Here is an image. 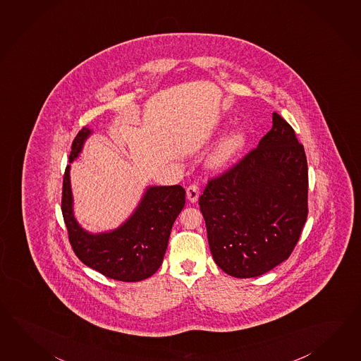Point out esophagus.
I'll list each match as a JSON object with an SVG mask.
<instances>
[{
  "label": "esophagus",
  "instance_id": "obj_1",
  "mask_svg": "<svg viewBox=\"0 0 361 361\" xmlns=\"http://www.w3.org/2000/svg\"><path fill=\"white\" fill-rule=\"evenodd\" d=\"M199 195H200V187L197 185H190L187 187V199L191 202H197L199 199Z\"/></svg>",
  "mask_w": 361,
  "mask_h": 361
}]
</instances>
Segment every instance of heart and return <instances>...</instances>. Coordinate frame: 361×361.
Masks as SVG:
<instances>
[{
    "instance_id": "obj_1",
    "label": "heart",
    "mask_w": 361,
    "mask_h": 361,
    "mask_svg": "<svg viewBox=\"0 0 361 361\" xmlns=\"http://www.w3.org/2000/svg\"><path fill=\"white\" fill-rule=\"evenodd\" d=\"M245 137L242 133H233L226 136L217 148L210 154V165L216 168H222L231 162L235 156L243 149Z\"/></svg>"
}]
</instances>
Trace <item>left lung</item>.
Instances as JSON below:
<instances>
[{"label":"left lung","instance_id":"8db88e82","mask_svg":"<svg viewBox=\"0 0 361 361\" xmlns=\"http://www.w3.org/2000/svg\"><path fill=\"white\" fill-rule=\"evenodd\" d=\"M213 259L228 276L259 277L287 260L308 217V165L293 127H273L199 199Z\"/></svg>","mask_w":361,"mask_h":361}]
</instances>
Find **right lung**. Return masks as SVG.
Returning <instances> with one entry per match:
<instances>
[{
	"label": "right lung",
	"mask_w": 361,
	"mask_h": 361,
	"mask_svg": "<svg viewBox=\"0 0 361 361\" xmlns=\"http://www.w3.org/2000/svg\"><path fill=\"white\" fill-rule=\"evenodd\" d=\"M91 131L83 127L74 139L68 161L73 162ZM70 166L63 176L61 209L68 242L78 259L102 276L122 282H137L153 276L168 248L173 224L185 202L182 185L151 187L126 224L105 234L85 233L73 214Z\"/></svg>",
	"instance_id": "1"
}]
</instances>
